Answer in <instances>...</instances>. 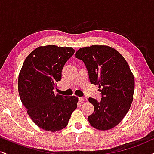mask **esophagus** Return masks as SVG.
Returning a JSON list of instances; mask_svg holds the SVG:
<instances>
[{
    "mask_svg": "<svg viewBox=\"0 0 154 154\" xmlns=\"http://www.w3.org/2000/svg\"><path fill=\"white\" fill-rule=\"evenodd\" d=\"M79 100L81 102V103H84V102L87 101V98L85 97H79Z\"/></svg>",
    "mask_w": 154,
    "mask_h": 154,
    "instance_id": "1",
    "label": "esophagus"
}]
</instances>
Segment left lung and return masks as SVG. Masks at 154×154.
<instances>
[{
  "label": "left lung",
  "instance_id": "left-lung-1",
  "mask_svg": "<svg viewBox=\"0 0 154 154\" xmlns=\"http://www.w3.org/2000/svg\"><path fill=\"white\" fill-rule=\"evenodd\" d=\"M87 68L90 82L98 85L100 101L89 98L94 112L88 116L92 127L99 130H111L128 112L133 100L135 79L125 58L114 48L93 45L76 52Z\"/></svg>",
  "mask_w": 154,
  "mask_h": 154
}]
</instances>
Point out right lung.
<instances>
[{
  "label": "right lung",
  "mask_w": 154,
  "mask_h": 154,
  "mask_svg": "<svg viewBox=\"0 0 154 154\" xmlns=\"http://www.w3.org/2000/svg\"><path fill=\"white\" fill-rule=\"evenodd\" d=\"M72 47L39 46L26 56L18 78V91L27 114L37 126L56 132L68 125L77 109V96L54 94L56 82L67 60L74 54Z\"/></svg>",
  "instance_id": "add662e5"
}]
</instances>
